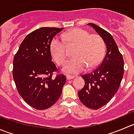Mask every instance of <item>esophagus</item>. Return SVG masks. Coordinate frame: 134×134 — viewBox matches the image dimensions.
Wrapping results in <instances>:
<instances>
[{"mask_svg":"<svg viewBox=\"0 0 134 134\" xmlns=\"http://www.w3.org/2000/svg\"><path fill=\"white\" fill-rule=\"evenodd\" d=\"M66 78H67V80H71V79H72L75 78V76H72V75H67V76H66Z\"/></svg>","mask_w":134,"mask_h":134,"instance_id":"34e87169","label":"esophagus"}]
</instances>
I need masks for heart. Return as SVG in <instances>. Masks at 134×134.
Masks as SVG:
<instances>
[{
  "instance_id": "obj_1",
  "label": "heart",
  "mask_w": 134,
  "mask_h": 134,
  "mask_svg": "<svg viewBox=\"0 0 134 134\" xmlns=\"http://www.w3.org/2000/svg\"><path fill=\"white\" fill-rule=\"evenodd\" d=\"M67 44L76 45L72 59L66 62L63 71L69 74H78L87 67L90 69L98 65L103 59L105 46L103 38L99 35H90L81 28H75L63 35ZM63 39L55 37L50 44V50L54 62L58 65L63 64L66 59L65 44Z\"/></svg>"
}]
</instances>
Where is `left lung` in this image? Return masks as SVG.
I'll return each instance as SVG.
<instances>
[{
    "mask_svg": "<svg viewBox=\"0 0 134 134\" xmlns=\"http://www.w3.org/2000/svg\"><path fill=\"white\" fill-rule=\"evenodd\" d=\"M105 43L107 52L103 62L91 73L82 75L84 86L78 92L80 102L92 109L107 104L119 90L124 75V60L113 36L96 24L90 23Z\"/></svg>",
    "mask_w": 134,
    "mask_h": 134,
    "instance_id": "8db88e82",
    "label": "left lung"
}]
</instances>
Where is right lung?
I'll use <instances>...</instances> for the list:
<instances>
[{
	"label": "right lung",
	"instance_id": "1",
	"mask_svg": "<svg viewBox=\"0 0 134 134\" xmlns=\"http://www.w3.org/2000/svg\"><path fill=\"white\" fill-rule=\"evenodd\" d=\"M63 28L41 27L27 35L13 62L12 75L17 90L32 108L44 110L55 104L60 97L66 77L52 62L50 44Z\"/></svg>",
	"mask_w": 134,
	"mask_h": 134
}]
</instances>
